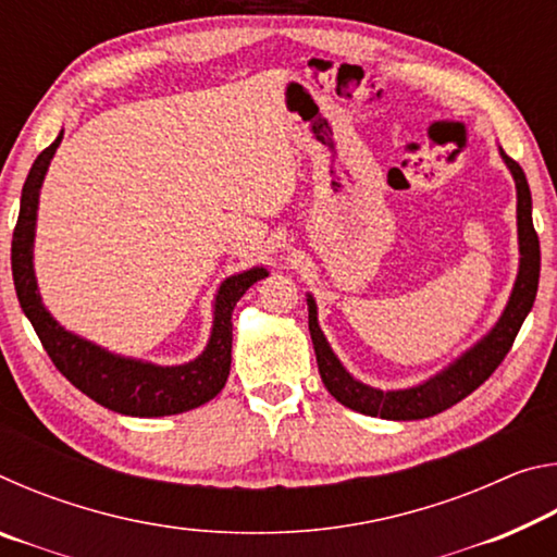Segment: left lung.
Listing matches in <instances>:
<instances>
[{
  "label": "left lung",
  "mask_w": 557,
  "mask_h": 557,
  "mask_svg": "<svg viewBox=\"0 0 557 557\" xmlns=\"http://www.w3.org/2000/svg\"><path fill=\"white\" fill-rule=\"evenodd\" d=\"M498 152H502L506 166L511 169L513 182H516V196H518L516 219H518V250H521V265H518L513 292L511 297H508V305L504 309L502 319L496 322V326L482 338V342L471 346L467 354H461L455 363H449L445 371L432 375V379L425 383L414 385V388H403V391H379L361 381H356L354 375L344 369L342 361L334 356L332 346H329L322 329H319L314 299L312 295H307L309 334H312L319 375H322L326 391L332 393L338 403L346 405V408L371 414V418H383V420L432 418V414L451 408V405L465 400L469 393H474L479 385H482L488 375L498 369V363L504 361L506 354L511 351L518 329H521L523 319L528 317V312H531L535 292H539L541 243H539V233L533 228L531 188H528L523 169L518 166V162H513L504 149H498Z\"/></svg>",
  "instance_id": "8db88e82"
}]
</instances>
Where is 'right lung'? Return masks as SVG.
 <instances>
[{
  "mask_svg": "<svg viewBox=\"0 0 557 557\" xmlns=\"http://www.w3.org/2000/svg\"><path fill=\"white\" fill-rule=\"evenodd\" d=\"M63 139L61 135L36 157L29 176L22 188V206L12 238V277L24 314L29 317L36 336L41 338L46 354L55 369L69 379L75 388L102 408L115 410L132 418H162L199 408L223 391L231 373L233 348V307L250 285L268 277L265 268L245 270L221 282L213 301V329L203 354L182 366H154L137 358L110 354L106 348L75 336L55 322L44 307L39 287L34 277V233L39 191Z\"/></svg>",
  "mask_w": 557,
  "mask_h": 557,
  "instance_id": "right-lung-1",
  "label": "right lung"
}]
</instances>
